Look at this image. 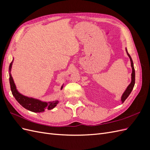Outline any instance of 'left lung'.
<instances>
[{
    "instance_id": "left-lung-1",
    "label": "left lung",
    "mask_w": 150,
    "mask_h": 150,
    "mask_svg": "<svg viewBox=\"0 0 150 150\" xmlns=\"http://www.w3.org/2000/svg\"><path fill=\"white\" fill-rule=\"evenodd\" d=\"M126 53H127V55H128V57H129V59H130V61H131V68H132V73H131V83L128 85V87L126 88V90L125 91V92L123 93V94H122V96H121V101L122 103H123L125 102V101L126 99V98L129 96V95L130 94L131 91H132V90L134 88V83H135V71H134V66H133V60H132V59H131L130 55L128 54L126 48Z\"/></svg>"
}]
</instances>
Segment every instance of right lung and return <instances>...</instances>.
Instances as JSON below:
<instances>
[{
  "mask_svg": "<svg viewBox=\"0 0 150 150\" xmlns=\"http://www.w3.org/2000/svg\"><path fill=\"white\" fill-rule=\"evenodd\" d=\"M13 61V58L9 65V68H8V71H9V83L12 95L16 98L17 101H18V103L22 106L25 108L26 110L34 112H42L45 111V110H51L54 108H55L57 106V104L59 103V101H53L49 102L42 101L38 99L24 96L23 94H21L18 91L11 72ZM63 85L61 86V90L62 89Z\"/></svg>",
  "mask_w": 150,
  "mask_h": 150,
  "instance_id": "obj_1",
  "label": "right lung"
}]
</instances>
